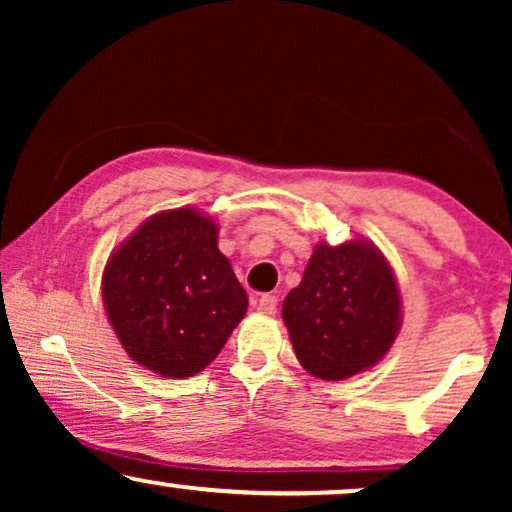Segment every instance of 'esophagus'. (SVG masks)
Returning <instances> with one entry per match:
<instances>
[{
  "label": "esophagus",
  "mask_w": 512,
  "mask_h": 512,
  "mask_svg": "<svg viewBox=\"0 0 512 512\" xmlns=\"http://www.w3.org/2000/svg\"><path fill=\"white\" fill-rule=\"evenodd\" d=\"M254 307L261 314H275L277 312V298L270 296V293H265V296L254 300Z\"/></svg>",
  "instance_id": "34e87169"
}]
</instances>
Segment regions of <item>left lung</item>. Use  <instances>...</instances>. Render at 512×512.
I'll use <instances>...</instances> for the list:
<instances>
[{
  "label": "left lung",
  "instance_id": "8db88e82",
  "mask_svg": "<svg viewBox=\"0 0 512 512\" xmlns=\"http://www.w3.org/2000/svg\"><path fill=\"white\" fill-rule=\"evenodd\" d=\"M293 349L319 380H347L384 359L401 331L394 270L373 242H319L282 305Z\"/></svg>",
  "mask_w": 512,
  "mask_h": 512
}]
</instances>
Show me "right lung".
<instances>
[{
  "instance_id": "1",
  "label": "right lung",
  "mask_w": 512,
  "mask_h": 512,
  "mask_svg": "<svg viewBox=\"0 0 512 512\" xmlns=\"http://www.w3.org/2000/svg\"><path fill=\"white\" fill-rule=\"evenodd\" d=\"M102 300L130 359L160 377L207 368L249 307L219 226L193 207L153 214L109 256Z\"/></svg>"
}]
</instances>
